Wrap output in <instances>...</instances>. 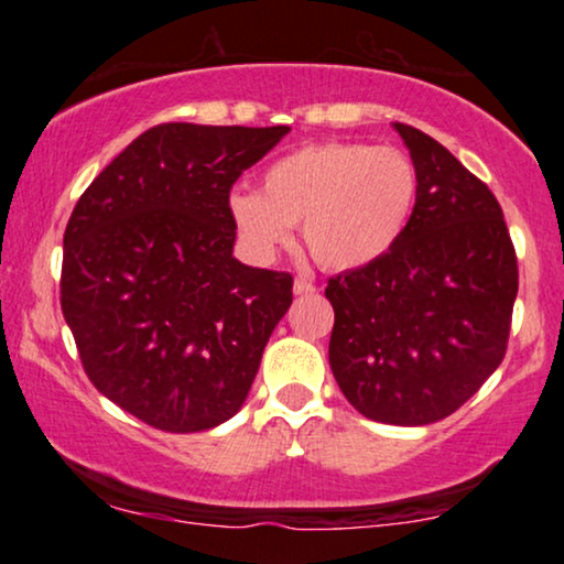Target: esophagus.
Returning <instances> with one entry per match:
<instances>
[{"label": "esophagus", "mask_w": 564, "mask_h": 564, "mask_svg": "<svg viewBox=\"0 0 564 564\" xmlns=\"http://www.w3.org/2000/svg\"><path fill=\"white\" fill-rule=\"evenodd\" d=\"M292 292H295V295H313L315 292V284L311 282V280H305V276H297L295 280V284H292Z\"/></svg>", "instance_id": "esophagus-1"}]
</instances>
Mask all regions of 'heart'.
Wrapping results in <instances>:
<instances>
[{"instance_id":"heart-1","label":"heart","mask_w":564,"mask_h":564,"mask_svg":"<svg viewBox=\"0 0 564 564\" xmlns=\"http://www.w3.org/2000/svg\"><path fill=\"white\" fill-rule=\"evenodd\" d=\"M419 199L421 176L405 151L323 141L274 159L261 172L259 192H230L228 210L257 261H272L300 223L305 249L321 267L351 272L395 249Z\"/></svg>"}]
</instances>
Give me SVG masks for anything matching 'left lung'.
Here are the masks:
<instances>
[{"label":"left lung","instance_id":"1","mask_svg":"<svg viewBox=\"0 0 564 564\" xmlns=\"http://www.w3.org/2000/svg\"><path fill=\"white\" fill-rule=\"evenodd\" d=\"M421 176L388 257L328 280V361L367 419L426 426L465 405L506 357L519 267L488 184L442 143L395 122Z\"/></svg>","mask_w":564,"mask_h":564}]
</instances>
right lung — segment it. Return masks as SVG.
Wrapping results in <instances>:
<instances>
[{
	"instance_id": "add662e5",
	"label": "right lung",
	"mask_w": 564,
	"mask_h": 564,
	"mask_svg": "<svg viewBox=\"0 0 564 564\" xmlns=\"http://www.w3.org/2000/svg\"><path fill=\"white\" fill-rule=\"evenodd\" d=\"M288 126L145 130L102 169L64 234L61 311L84 372L122 411L172 434L241 411L292 303V276L234 257V182Z\"/></svg>"
}]
</instances>
